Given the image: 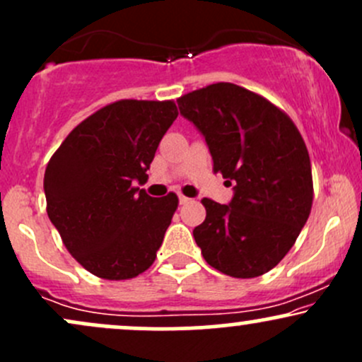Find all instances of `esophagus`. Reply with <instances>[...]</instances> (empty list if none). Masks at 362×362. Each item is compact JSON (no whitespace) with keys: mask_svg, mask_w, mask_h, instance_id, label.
Segmentation results:
<instances>
[{"mask_svg":"<svg viewBox=\"0 0 362 362\" xmlns=\"http://www.w3.org/2000/svg\"><path fill=\"white\" fill-rule=\"evenodd\" d=\"M178 201H180V204H189L190 202V199L189 197H185V195H178Z\"/></svg>","mask_w":362,"mask_h":362,"instance_id":"obj_1","label":"esophagus"}]
</instances>
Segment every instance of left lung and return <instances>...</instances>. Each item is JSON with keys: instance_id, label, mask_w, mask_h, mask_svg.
<instances>
[{"instance_id": "left-lung-1", "label": "left lung", "mask_w": 362, "mask_h": 362, "mask_svg": "<svg viewBox=\"0 0 362 362\" xmlns=\"http://www.w3.org/2000/svg\"><path fill=\"white\" fill-rule=\"evenodd\" d=\"M180 114L204 134L214 173L233 184L230 206L202 199L195 243L216 271L252 279L284 259L308 219L313 177L294 122L262 95L214 83L177 98Z\"/></svg>"}]
</instances>
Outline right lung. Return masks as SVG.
<instances>
[{
    "mask_svg": "<svg viewBox=\"0 0 362 362\" xmlns=\"http://www.w3.org/2000/svg\"><path fill=\"white\" fill-rule=\"evenodd\" d=\"M178 110L173 100H117L66 136L44 175L47 216L76 262L100 279H132L151 267L178 207L136 182Z\"/></svg>",
    "mask_w": 362,
    "mask_h": 362,
    "instance_id": "right-lung-1",
    "label": "right lung"
}]
</instances>
